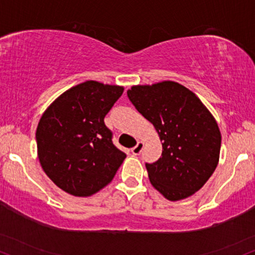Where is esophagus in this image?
<instances>
[{
  "label": "esophagus",
  "instance_id": "esophagus-1",
  "mask_svg": "<svg viewBox=\"0 0 255 255\" xmlns=\"http://www.w3.org/2000/svg\"><path fill=\"white\" fill-rule=\"evenodd\" d=\"M143 147H144V143L143 142H137V144H136V146H133L132 149H131V152L133 153L134 156H137V155H139L140 152H142V150H143Z\"/></svg>",
  "mask_w": 255,
  "mask_h": 255
}]
</instances>
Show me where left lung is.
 I'll list each match as a JSON object with an SVG mask.
<instances>
[{
    "label": "left lung",
    "instance_id": "left-lung-1",
    "mask_svg": "<svg viewBox=\"0 0 255 255\" xmlns=\"http://www.w3.org/2000/svg\"><path fill=\"white\" fill-rule=\"evenodd\" d=\"M128 97L162 142V157L145 164L152 187L169 201L199 191L218 166L221 149V132L209 110L194 92L170 80L134 85Z\"/></svg>",
    "mask_w": 255,
    "mask_h": 255
}]
</instances>
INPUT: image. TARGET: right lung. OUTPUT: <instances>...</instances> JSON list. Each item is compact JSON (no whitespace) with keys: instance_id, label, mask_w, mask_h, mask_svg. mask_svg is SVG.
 I'll list each match as a JSON object with an SVG mask.
<instances>
[{"instance_id":"1","label":"right lung","mask_w":255,"mask_h":255,"mask_svg":"<svg viewBox=\"0 0 255 255\" xmlns=\"http://www.w3.org/2000/svg\"><path fill=\"white\" fill-rule=\"evenodd\" d=\"M124 87L87 80L56 98L36 128L37 157L46 175L65 193L92 196L113 180L125 159L104 118Z\"/></svg>"}]
</instances>
